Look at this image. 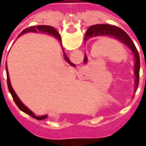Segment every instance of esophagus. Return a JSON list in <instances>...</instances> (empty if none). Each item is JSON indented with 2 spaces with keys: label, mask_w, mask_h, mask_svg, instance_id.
Here are the masks:
<instances>
[{
  "label": "esophagus",
  "mask_w": 146,
  "mask_h": 146,
  "mask_svg": "<svg viewBox=\"0 0 146 146\" xmlns=\"http://www.w3.org/2000/svg\"><path fill=\"white\" fill-rule=\"evenodd\" d=\"M78 75H79L80 77H81V78H85L86 77V73H84V72H80Z\"/></svg>",
  "instance_id": "esophagus-1"
}]
</instances>
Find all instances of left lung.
<instances>
[{
  "label": "left lung",
  "mask_w": 146,
  "mask_h": 146,
  "mask_svg": "<svg viewBox=\"0 0 146 146\" xmlns=\"http://www.w3.org/2000/svg\"><path fill=\"white\" fill-rule=\"evenodd\" d=\"M98 36H113L114 38L119 40V41L123 43L124 44L127 45L131 51L135 56V74L136 78H135V90L136 91L138 88V83H139V70H140V58L139 54L135 47L134 42L130 38V36L127 35V33L124 32L123 30H121L120 28L112 25H107V24H97L94 25L88 28L87 30L84 37V40L87 41L91 37H95ZM88 62V58L84 55V62L87 63Z\"/></svg>",
  "instance_id": "obj_1"
}]
</instances>
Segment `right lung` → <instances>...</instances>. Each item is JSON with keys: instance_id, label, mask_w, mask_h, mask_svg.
<instances>
[{"instance_id": "obj_1", "label": "right lung", "mask_w": 146, "mask_h": 146, "mask_svg": "<svg viewBox=\"0 0 146 146\" xmlns=\"http://www.w3.org/2000/svg\"><path fill=\"white\" fill-rule=\"evenodd\" d=\"M29 32H35V33H37V32H40V33H48L49 35H52L53 36H54L55 38H57L58 40V41L60 42L61 44H62V40H61V36L59 35V33H58L57 30H55L54 28H53L52 27H50V26H36V27H30L29 28H27V29H25V30L22 32V33L18 36H20L21 35H23L24 33H29ZM62 50H63V48H62ZM64 52V58H65V59L66 61L68 63L71 65V66H74L75 65L73 63H72L70 60L69 59V58L67 57V55L65 53V51L63 50ZM6 73H7V83H8V90H9V92L11 93V96H12V98L14 99L15 102V104L17 105V106L19 109H20L23 112H24L25 113H27V114H29L31 116H33V118H35V119H38V120H41V119H46L48 116L47 115H44V116H36L34 115V113L32 112V111H30L28 108L25 106V105L20 101V99L19 98V97L17 96V95L15 94V92L12 88V87L11 85V82H10V80H9V76H8V68H7V65H6Z\"/></svg>"}]
</instances>
